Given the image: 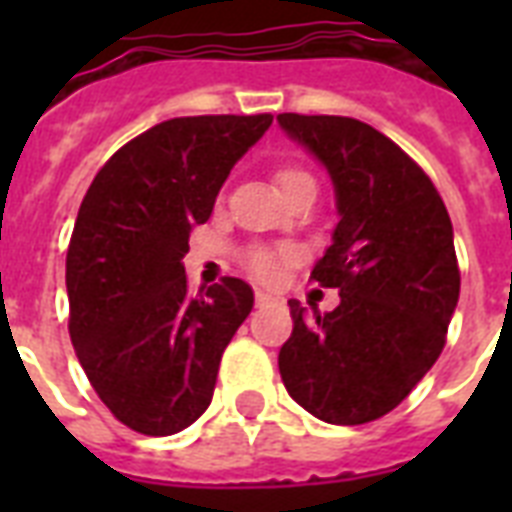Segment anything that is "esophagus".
<instances>
[{
    "label": "esophagus",
    "instance_id": "1",
    "mask_svg": "<svg viewBox=\"0 0 512 512\" xmlns=\"http://www.w3.org/2000/svg\"><path fill=\"white\" fill-rule=\"evenodd\" d=\"M255 303H257V308H265V305L276 303V297H273V295H268V292H257Z\"/></svg>",
    "mask_w": 512,
    "mask_h": 512
}]
</instances>
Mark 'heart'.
<instances>
[{"mask_svg":"<svg viewBox=\"0 0 512 512\" xmlns=\"http://www.w3.org/2000/svg\"><path fill=\"white\" fill-rule=\"evenodd\" d=\"M276 180H279L281 191H287V188H292L300 180H313V177L308 172L297 170V167H284V170H279ZM247 268L252 271L255 279L265 281V284H273V281L281 279V271H284V252L263 247L252 249L247 255Z\"/></svg>","mask_w":512,"mask_h":512,"instance_id":"b5f03b06","label":"heart"}]
</instances>
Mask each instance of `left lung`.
Returning <instances> with one entry per match:
<instances>
[{
  "mask_svg": "<svg viewBox=\"0 0 512 512\" xmlns=\"http://www.w3.org/2000/svg\"><path fill=\"white\" fill-rule=\"evenodd\" d=\"M289 138L335 185L332 244L311 279L335 311L289 300L295 329L279 350L284 388L332 425L372 422L436 364L460 300L454 231L430 177L390 138L348 116L279 114Z\"/></svg>",
  "mask_w": 512,
  "mask_h": 512,
  "instance_id": "8db88e82",
  "label": "left lung"
}]
</instances>
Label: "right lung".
Wrapping results in <instances>:
<instances>
[{
  "label": "right lung",
  "instance_id": "obj_1",
  "mask_svg": "<svg viewBox=\"0 0 512 512\" xmlns=\"http://www.w3.org/2000/svg\"><path fill=\"white\" fill-rule=\"evenodd\" d=\"M271 114L183 116L151 127L95 175L66 257L68 332L87 380L116 420L172 436L204 414L225 345L247 319V281L193 295L183 257L233 164Z\"/></svg>",
  "mask_w": 512,
  "mask_h": 512
}]
</instances>
